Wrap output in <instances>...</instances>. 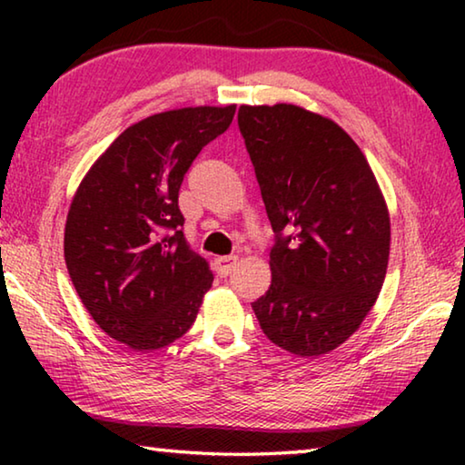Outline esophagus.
<instances>
[{
    "label": "esophagus",
    "mask_w": 465,
    "mask_h": 465,
    "mask_svg": "<svg viewBox=\"0 0 465 465\" xmlns=\"http://www.w3.org/2000/svg\"><path fill=\"white\" fill-rule=\"evenodd\" d=\"M235 262H238V256H222L215 261V269L222 277H227L235 269Z\"/></svg>",
    "instance_id": "1"
}]
</instances>
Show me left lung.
I'll return each mask as SVG.
<instances>
[{
	"label": "left lung",
	"mask_w": 465,
	"mask_h": 465,
	"mask_svg": "<svg viewBox=\"0 0 465 465\" xmlns=\"http://www.w3.org/2000/svg\"><path fill=\"white\" fill-rule=\"evenodd\" d=\"M238 124L274 232L271 287L252 310L281 349L326 355L361 326L383 285L390 213L380 184L326 116L240 106Z\"/></svg>",
	"instance_id": "obj_1"
}]
</instances>
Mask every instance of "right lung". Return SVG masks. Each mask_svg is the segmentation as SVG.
Returning <instances> with one entry per match:
<instances>
[{"instance_id": "obj_1", "label": "right lung", "mask_w": 465, "mask_h": 465, "mask_svg": "<svg viewBox=\"0 0 465 465\" xmlns=\"http://www.w3.org/2000/svg\"><path fill=\"white\" fill-rule=\"evenodd\" d=\"M235 106H196L131 124L82 180L65 223V262L85 310L133 351L186 334L211 289L209 262L183 233L178 191Z\"/></svg>"}]
</instances>
